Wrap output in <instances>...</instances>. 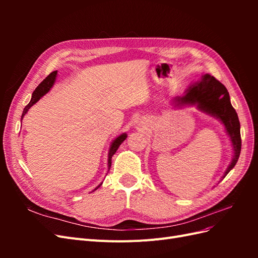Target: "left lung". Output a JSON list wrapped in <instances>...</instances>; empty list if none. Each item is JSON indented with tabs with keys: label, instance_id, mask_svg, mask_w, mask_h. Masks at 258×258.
Instances as JSON below:
<instances>
[{
	"label": "left lung",
	"instance_id": "left-lung-1",
	"mask_svg": "<svg viewBox=\"0 0 258 258\" xmlns=\"http://www.w3.org/2000/svg\"><path fill=\"white\" fill-rule=\"evenodd\" d=\"M175 107L196 105L199 111L220 120L230 138L233 156L223 178L236 166L241 152L240 121L235 108L230 103L229 93L225 86L210 74L201 76V80L191 84L182 97L172 100Z\"/></svg>",
	"mask_w": 258,
	"mask_h": 258
}]
</instances>
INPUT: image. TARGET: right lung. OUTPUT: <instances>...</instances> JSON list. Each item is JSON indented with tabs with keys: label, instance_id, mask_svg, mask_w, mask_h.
Segmentation results:
<instances>
[{
	"label": "right lung",
	"instance_id": "add662e5",
	"mask_svg": "<svg viewBox=\"0 0 258 258\" xmlns=\"http://www.w3.org/2000/svg\"><path fill=\"white\" fill-rule=\"evenodd\" d=\"M56 77H57V71H53V72H51L47 77H46V79H45L40 85L37 86L36 89H35V90L33 91V93H32V98H31V101L29 102V104L25 107V110H23V112H22L21 120H22L23 117H25V115L27 114V112L30 110V107L32 106V105H34L38 100H40L43 96H45L46 93H47V92L51 89V87L53 86L54 82H56ZM126 139H127V134H121L120 136L117 137L115 140H113V142H112V144H111V146H110V150H108V154H107V171H110V169H111L113 155L116 153L117 150H118L119 145H120ZM101 185H102V183H101L100 185H98V186L96 187V188L93 189L92 191L97 190Z\"/></svg>",
	"mask_w": 258,
	"mask_h": 258
}]
</instances>
